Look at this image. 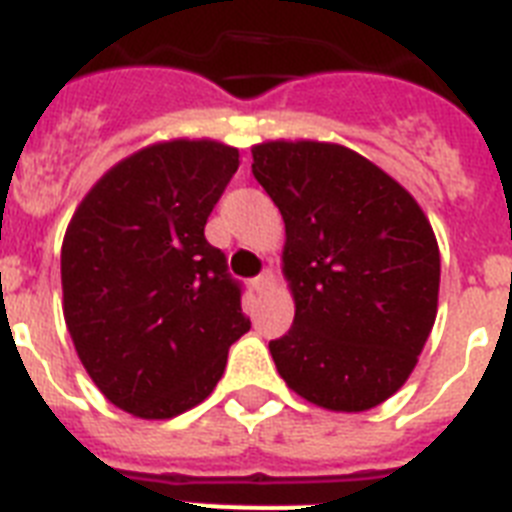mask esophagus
<instances>
[{
	"label": "esophagus",
	"instance_id": "obj_1",
	"mask_svg": "<svg viewBox=\"0 0 512 512\" xmlns=\"http://www.w3.org/2000/svg\"><path fill=\"white\" fill-rule=\"evenodd\" d=\"M269 285H272V272H264L251 280V287L256 290V293H266V290H269Z\"/></svg>",
	"mask_w": 512,
	"mask_h": 512
}]
</instances>
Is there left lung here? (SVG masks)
Listing matches in <instances>:
<instances>
[{"instance_id":"left-lung-1","label":"left lung","mask_w":512,"mask_h":512,"mask_svg":"<svg viewBox=\"0 0 512 512\" xmlns=\"http://www.w3.org/2000/svg\"><path fill=\"white\" fill-rule=\"evenodd\" d=\"M253 177L285 219L293 327L269 342L287 387L327 411L395 395L437 319L439 248L416 198L356 151L253 146Z\"/></svg>"}]
</instances>
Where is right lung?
I'll use <instances>...</instances> for the list:
<instances>
[{
	"mask_svg": "<svg viewBox=\"0 0 512 512\" xmlns=\"http://www.w3.org/2000/svg\"><path fill=\"white\" fill-rule=\"evenodd\" d=\"M238 149L164 141L114 164L62 240V311L101 395L138 418H172L211 395L251 322L225 253L206 240Z\"/></svg>",
	"mask_w": 512,
	"mask_h": 512,
	"instance_id": "right-lung-1",
	"label": "right lung"
}]
</instances>
